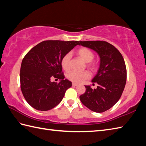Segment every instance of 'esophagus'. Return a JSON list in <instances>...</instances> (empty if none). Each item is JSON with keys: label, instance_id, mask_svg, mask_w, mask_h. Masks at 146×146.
<instances>
[{"label": "esophagus", "instance_id": "1", "mask_svg": "<svg viewBox=\"0 0 146 146\" xmlns=\"http://www.w3.org/2000/svg\"><path fill=\"white\" fill-rule=\"evenodd\" d=\"M72 85H73V86H77V85H78V84H77V83H72Z\"/></svg>", "mask_w": 146, "mask_h": 146}]
</instances>
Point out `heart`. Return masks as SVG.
I'll return each mask as SVG.
<instances>
[{
	"mask_svg": "<svg viewBox=\"0 0 146 146\" xmlns=\"http://www.w3.org/2000/svg\"><path fill=\"white\" fill-rule=\"evenodd\" d=\"M77 54L84 61L85 63H88V66L94 70L95 68V64L92 63V61L94 58V53L92 51L87 48H82L79 49L76 52ZM71 54L67 53L65 54L61 60V66L63 70L68 71L70 68ZM90 77V75L88 71H72L67 74V78L70 81L74 83H80L84 80L88 79Z\"/></svg>",
	"mask_w": 146,
	"mask_h": 146,
	"instance_id": "b5f03b06",
	"label": "heart"
}]
</instances>
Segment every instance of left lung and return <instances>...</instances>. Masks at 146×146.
Masks as SVG:
<instances>
[{"label":"left lung","mask_w":146,"mask_h":146,"mask_svg":"<svg viewBox=\"0 0 146 146\" xmlns=\"http://www.w3.org/2000/svg\"><path fill=\"white\" fill-rule=\"evenodd\" d=\"M79 45L93 49L100 58L97 75L92 80L97 83V88L85 85L86 91L80 99L92 111L104 112L119 101L124 90L127 79L124 60L119 51L106 41H80Z\"/></svg>","instance_id":"left-lung-1"}]
</instances>
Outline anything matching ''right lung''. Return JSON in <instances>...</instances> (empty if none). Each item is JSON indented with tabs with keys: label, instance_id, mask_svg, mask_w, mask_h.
<instances>
[{
	"label": "right lung",
	"instance_id": "obj_1",
	"mask_svg": "<svg viewBox=\"0 0 146 146\" xmlns=\"http://www.w3.org/2000/svg\"><path fill=\"white\" fill-rule=\"evenodd\" d=\"M79 41H44L35 46L23 58L20 71L24 97L35 109L46 111L60 103L72 83L62 73L61 60ZM52 78L60 80L52 82Z\"/></svg>",
	"mask_w": 146,
	"mask_h": 146
}]
</instances>
